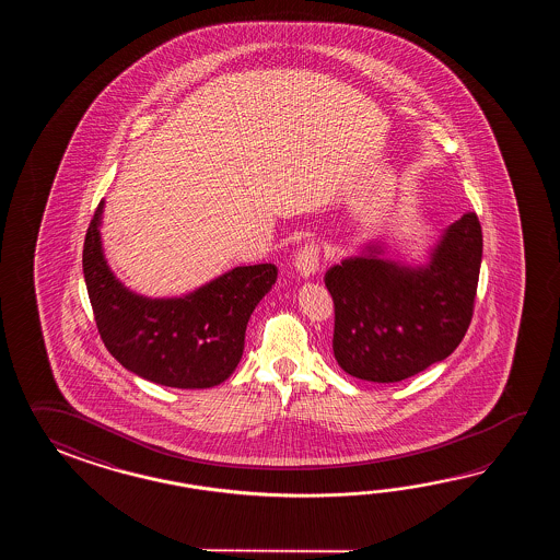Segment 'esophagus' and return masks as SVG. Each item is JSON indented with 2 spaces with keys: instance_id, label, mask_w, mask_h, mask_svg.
<instances>
[{
  "instance_id": "1",
  "label": "esophagus",
  "mask_w": 560,
  "mask_h": 560,
  "mask_svg": "<svg viewBox=\"0 0 560 560\" xmlns=\"http://www.w3.org/2000/svg\"><path fill=\"white\" fill-rule=\"evenodd\" d=\"M296 266L298 275L302 278H310V276L318 272V266H320V246L316 242H308L304 244L296 254Z\"/></svg>"
}]
</instances>
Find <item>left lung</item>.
<instances>
[{
  "instance_id": "1",
  "label": "left lung",
  "mask_w": 560,
  "mask_h": 560,
  "mask_svg": "<svg viewBox=\"0 0 560 560\" xmlns=\"http://www.w3.org/2000/svg\"><path fill=\"white\" fill-rule=\"evenodd\" d=\"M482 262L475 212L446 228L420 266L370 242L324 276L334 300L332 350L346 374L400 382L451 357L472 320Z\"/></svg>"
}]
</instances>
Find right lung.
Masks as SVG:
<instances>
[{"label":"right lung","mask_w":560,"mask_h":560,"mask_svg":"<svg viewBox=\"0 0 560 560\" xmlns=\"http://www.w3.org/2000/svg\"><path fill=\"white\" fill-rule=\"evenodd\" d=\"M104 202L85 232L88 296L109 354L140 378L172 388H212L230 378L244 352L252 312L276 282L275 264L238 266L182 298L131 292L102 248Z\"/></svg>","instance_id":"add662e5"}]
</instances>
